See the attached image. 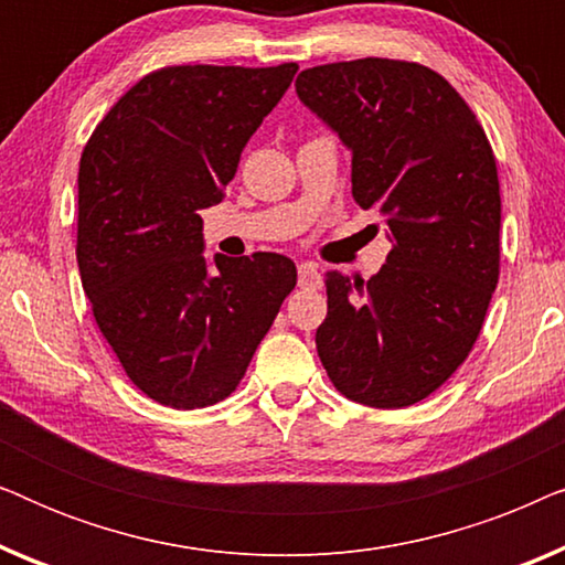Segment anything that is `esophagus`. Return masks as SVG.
I'll return each instance as SVG.
<instances>
[{"label": "esophagus", "instance_id": "1", "mask_svg": "<svg viewBox=\"0 0 565 565\" xmlns=\"http://www.w3.org/2000/svg\"><path fill=\"white\" fill-rule=\"evenodd\" d=\"M298 285L303 290H319L323 285L321 269L316 267L313 262H303V265H298Z\"/></svg>", "mask_w": 565, "mask_h": 565}]
</instances>
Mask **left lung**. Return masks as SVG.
<instances>
[{"mask_svg": "<svg viewBox=\"0 0 565 565\" xmlns=\"http://www.w3.org/2000/svg\"><path fill=\"white\" fill-rule=\"evenodd\" d=\"M296 92L352 153V195L391 242L367 282L327 273L316 350L342 396L412 406L462 365L497 290V159L466 99L427 66H313Z\"/></svg>", "mask_w": 565, "mask_h": 565, "instance_id": "obj_1", "label": "left lung"}]
</instances>
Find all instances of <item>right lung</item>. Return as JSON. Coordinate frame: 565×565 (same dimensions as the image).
Segmentation results:
<instances>
[{"label": "right lung", "mask_w": 565, "mask_h": 565, "mask_svg": "<svg viewBox=\"0 0 565 565\" xmlns=\"http://www.w3.org/2000/svg\"><path fill=\"white\" fill-rule=\"evenodd\" d=\"M296 64L169 66L130 87L79 161L76 262L107 344L146 396L203 408L228 396L298 273L288 257H203L200 211L226 198Z\"/></svg>", "instance_id": "right-lung-1"}]
</instances>
